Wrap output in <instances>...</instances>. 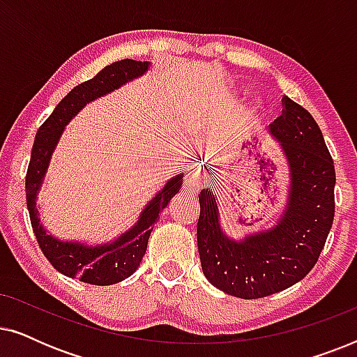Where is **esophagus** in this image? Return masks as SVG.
I'll use <instances>...</instances> for the list:
<instances>
[{"instance_id": "1", "label": "esophagus", "mask_w": 357, "mask_h": 357, "mask_svg": "<svg viewBox=\"0 0 357 357\" xmlns=\"http://www.w3.org/2000/svg\"><path fill=\"white\" fill-rule=\"evenodd\" d=\"M204 183V172L202 169H192L190 172L187 174V177H185V182H183V188L185 192L190 193V195H197L199 190H202Z\"/></svg>"}]
</instances>
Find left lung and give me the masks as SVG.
<instances>
[{"instance_id":"obj_1","label":"left lung","mask_w":357,"mask_h":357,"mask_svg":"<svg viewBox=\"0 0 357 357\" xmlns=\"http://www.w3.org/2000/svg\"><path fill=\"white\" fill-rule=\"evenodd\" d=\"M289 169L282 214L270 229L229 237L213 190L199 193L198 252L206 280L226 294L260 299L284 291L315 266L335 218V165L309 112L282 97L270 125Z\"/></svg>"}]
</instances>
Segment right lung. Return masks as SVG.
Wrapping results in <instances>:
<instances>
[{"instance_id":"right-lung-1","label":"right lung","mask_w":357,"mask_h":357,"mask_svg":"<svg viewBox=\"0 0 357 357\" xmlns=\"http://www.w3.org/2000/svg\"><path fill=\"white\" fill-rule=\"evenodd\" d=\"M148 70L149 61H136L128 58L105 66L92 79L76 86L68 92V96L63 97L45 123L38 128L32 146L31 162L26 175V198L33 234L43 255L56 271L65 276L77 278L87 284H116L138 270L153 226L159 219L160 211L167 208L170 199L182 188L183 174L175 175L164 185L162 190L146 204L135 226H131L115 241L97 243V245L76 241H60L48 234L38 218L40 216L37 209L38 192L45 180L53 151L73 116L79 114L89 102L110 94L126 82L143 76Z\"/></svg>"}]
</instances>
